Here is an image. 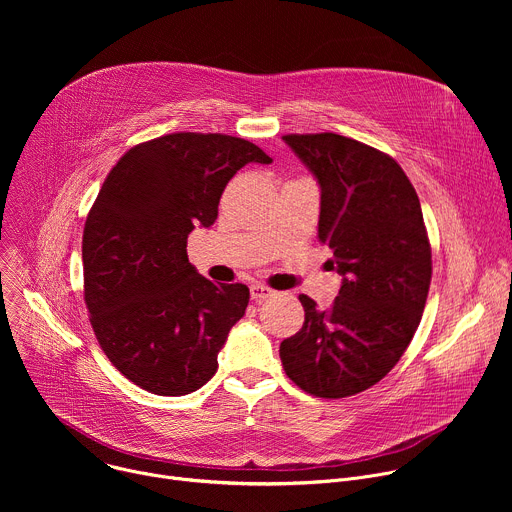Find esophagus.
Instances as JSON below:
<instances>
[{
    "label": "esophagus",
    "mask_w": 512,
    "mask_h": 512,
    "mask_svg": "<svg viewBox=\"0 0 512 512\" xmlns=\"http://www.w3.org/2000/svg\"><path fill=\"white\" fill-rule=\"evenodd\" d=\"M275 291L267 285H261V283H253L251 285V300L255 302H261V300H267V298H273Z\"/></svg>",
    "instance_id": "esophagus-1"
}]
</instances>
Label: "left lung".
<instances>
[{
	"instance_id": "1",
	"label": "left lung",
	"mask_w": 512,
	"mask_h": 512,
	"mask_svg": "<svg viewBox=\"0 0 512 512\" xmlns=\"http://www.w3.org/2000/svg\"><path fill=\"white\" fill-rule=\"evenodd\" d=\"M320 184L318 239L342 275L330 310L300 296L298 334L279 346L285 375L324 399L379 383L403 356L425 308L431 247L421 204L401 166L338 133L283 135Z\"/></svg>"
}]
</instances>
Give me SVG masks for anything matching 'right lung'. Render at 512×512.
Masks as SVG:
<instances>
[{
	"label": "right lung",
	"instance_id": "right-lung-1",
	"mask_svg": "<svg viewBox=\"0 0 512 512\" xmlns=\"http://www.w3.org/2000/svg\"><path fill=\"white\" fill-rule=\"evenodd\" d=\"M271 164L255 143L223 133H170L131 148L105 178L83 233L85 304L113 367L164 397L200 389L245 316L249 287L214 283L188 261L229 180Z\"/></svg>",
	"mask_w": 512,
	"mask_h": 512
}]
</instances>
